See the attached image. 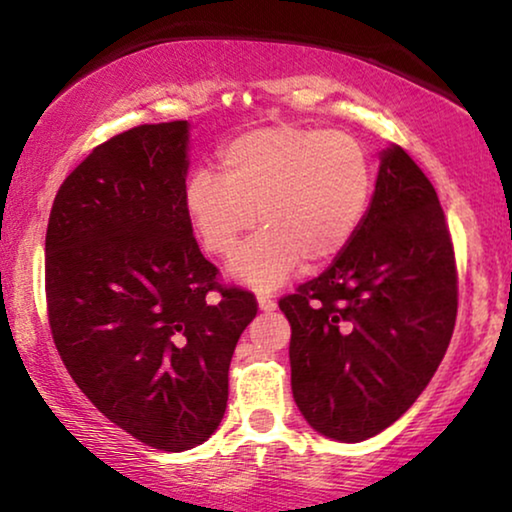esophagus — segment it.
<instances>
[{"instance_id": "esophagus-1", "label": "esophagus", "mask_w": 512, "mask_h": 512, "mask_svg": "<svg viewBox=\"0 0 512 512\" xmlns=\"http://www.w3.org/2000/svg\"><path fill=\"white\" fill-rule=\"evenodd\" d=\"M258 310L261 312H275L277 303L272 296H258Z\"/></svg>"}]
</instances>
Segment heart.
Masks as SVG:
<instances>
[{
	"label": "heart",
	"instance_id": "heart-1",
	"mask_svg": "<svg viewBox=\"0 0 512 512\" xmlns=\"http://www.w3.org/2000/svg\"><path fill=\"white\" fill-rule=\"evenodd\" d=\"M221 174L195 170L184 186L188 221L207 251L254 289H275L305 265L333 261L361 226L373 188L370 158L347 132L279 123L242 132L219 153Z\"/></svg>",
	"mask_w": 512,
	"mask_h": 512
}]
</instances>
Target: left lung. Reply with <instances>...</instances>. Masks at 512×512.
I'll return each mask as SVG.
<instances>
[{"instance_id":"8db88e82","label":"left lung","mask_w":512,"mask_h":512,"mask_svg":"<svg viewBox=\"0 0 512 512\" xmlns=\"http://www.w3.org/2000/svg\"><path fill=\"white\" fill-rule=\"evenodd\" d=\"M279 310L291 324L293 401L321 436L373 438L426 389L454 331L457 268L436 188L401 146L380 153L347 247Z\"/></svg>"}]
</instances>
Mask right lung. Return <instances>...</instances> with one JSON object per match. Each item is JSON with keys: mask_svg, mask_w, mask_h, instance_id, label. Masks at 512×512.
I'll use <instances>...</instances> for the list:
<instances>
[{"mask_svg": "<svg viewBox=\"0 0 512 512\" xmlns=\"http://www.w3.org/2000/svg\"><path fill=\"white\" fill-rule=\"evenodd\" d=\"M188 121L111 137L62 181L46 230L51 333L72 380L130 436L202 445L258 305L226 289L184 209Z\"/></svg>", "mask_w": 512, "mask_h": 512, "instance_id": "add662e5", "label": "right lung"}]
</instances>
